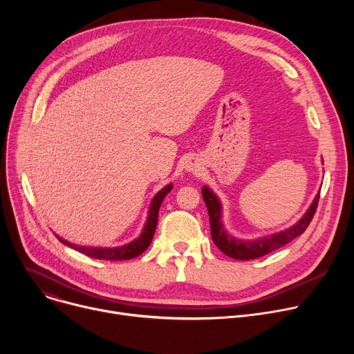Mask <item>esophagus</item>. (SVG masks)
Returning a JSON list of instances; mask_svg holds the SVG:
<instances>
[{"instance_id": "esophagus-1", "label": "esophagus", "mask_w": 354, "mask_h": 354, "mask_svg": "<svg viewBox=\"0 0 354 354\" xmlns=\"http://www.w3.org/2000/svg\"><path fill=\"white\" fill-rule=\"evenodd\" d=\"M187 171H188V172H192V174L199 172V163H198L194 158L188 160V163H187Z\"/></svg>"}]
</instances>
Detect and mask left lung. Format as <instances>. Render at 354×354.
<instances>
[{"mask_svg":"<svg viewBox=\"0 0 354 354\" xmlns=\"http://www.w3.org/2000/svg\"><path fill=\"white\" fill-rule=\"evenodd\" d=\"M202 198H203V201H205V205L208 208L211 236H212L214 244L230 258L245 261V259H255V258H259L263 255H267L278 248L284 247L294 238L300 236L310 225V222L315 214V209H317L320 194L315 195L307 212L292 227L287 228L286 231L277 232L274 235L257 238V239H248V241L238 239L225 231L224 224H222V221H221L222 219L221 201L208 187L202 188Z\"/></svg>","mask_w":354,"mask_h":354,"instance_id":"8db88e82","label":"left lung"}]
</instances>
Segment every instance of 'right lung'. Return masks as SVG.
Masks as SVG:
<instances>
[{
    "label": "right lung",
    "instance_id": "right-lung-1",
    "mask_svg": "<svg viewBox=\"0 0 354 354\" xmlns=\"http://www.w3.org/2000/svg\"><path fill=\"white\" fill-rule=\"evenodd\" d=\"M172 189V183L166 185L163 189H160L152 199L151 207H149V212H147V219L146 224L142 230V234L132 241V243L124 244L122 247H116V248H93V247H82V245H76L71 244L68 241L57 236L62 243L70 248L77 250L79 252L88 255L91 258L96 259H109V261H122V259H130L135 258L138 255H140L143 251H146V248L151 245L152 238L156 230V224H158V214H159V208L160 203L165 199V196L171 192Z\"/></svg>",
    "mask_w": 354,
    "mask_h": 354
}]
</instances>
